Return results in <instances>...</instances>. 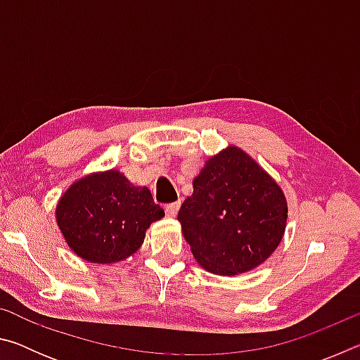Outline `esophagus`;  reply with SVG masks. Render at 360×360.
I'll return each mask as SVG.
<instances>
[{
  "instance_id": "1",
  "label": "esophagus",
  "mask_w": 360,
  "mask_h": 360,
  "mask_svg": "<svg viewBox=\"0 0 360 360\" xmlns=\"http://www.w3.org/2000/svg\"><path fill=\"white\" fill-rule=\"evenodd\" d=\"M179 206H181V203H179V202L168 203V205L165 206V212H167V216H168V217H176V214H178V211H179Z\"/></svg>"
}]
</instances>
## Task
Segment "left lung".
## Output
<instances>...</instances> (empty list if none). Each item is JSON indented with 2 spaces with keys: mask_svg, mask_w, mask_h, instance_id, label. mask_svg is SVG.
Returning a JSON list of instances; mask_svg holds the SVG:
<instances>
[{
  "mask_svg": "<svg viewBox=\"0 0 360 360\" xmlns=\"http://www.w3.org/2000/svg\"><path fill=\"white\" fill-rule=\"evenodd\" d=\"M288 203L278 184L241 149L211 157L178 212L193 257L216 275L265 262L283 240Z\"/></svg>",
  "mask_w": 360,
  "mask_h": 360,
  "instance_id": "obj_1",
  "label": "left lung"
}]
</instances>
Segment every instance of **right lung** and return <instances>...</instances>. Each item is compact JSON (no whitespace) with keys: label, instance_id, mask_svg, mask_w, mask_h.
Returning <instances> with one entry per match:
<instances>
[{"label":"right lung","instance_id":"obj_1","mask_svg":"<svg viewBox=\"0 0 360 360\" xmlns=\"http://www.w3.org/2000/svg\"><path fill=\"white\" fill-rule=\"evenodd\" d=\"M163 216L149 188L135 187L114 169L77 181L57 206L58 227L70 248L95 264L136 252L150 222Z\"/></svg>","mask_w":360,"mask_h":360}]
</instances>
